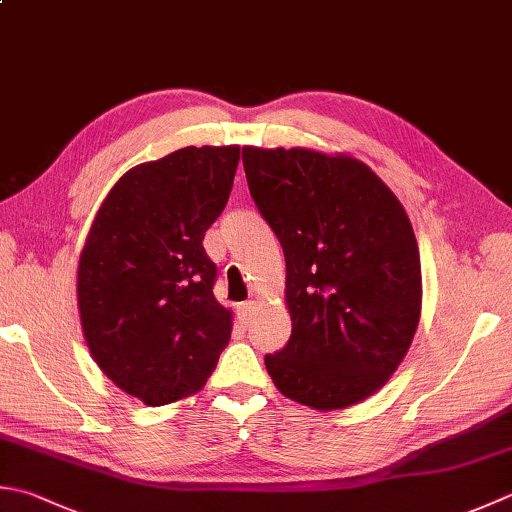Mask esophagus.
I'll return each mask as SVG.
<instances>
[{
  "mask_svg": "<svg viewBox=\"0 0 512 512\" xmlns=\"http://www.w3.org/2000/svg\"><path fill=\"white\" fill-rule=\"evenodd\" d=\"M255 308H257V304L255 302H244V304H239V315H242V322L244 324H248L250 319H253V315H255Z\"/></svg>",
  "mask_w": 512,
  "mask_h": 512,
  "instance_id": "esophagus-1",
  "label": "esophagus"
}]
</instances>
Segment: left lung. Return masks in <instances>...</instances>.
<instances>
[{"label": "left lung", "instance_id": "left-lung-1", "mask_svg": "<svg viewBox=\"0 0 512 512\" xmlns=\"http://www.w3.org/2000/svg\"><path fill=\"white\" fill-rule=\"evenodd\" d=\"M242 159L286 257L293 330L264 359L270 379L324 413L364 402L402 364L422 315V264L402 202L350 155L244 146Z\"/></svg>", "mask_w": 512, "mask_h": 512}]
</instances>
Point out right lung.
Wrapping results in <instances>:
<instances>
[{"label":"right lung","instance_id":"add662e5","mask_svg":"<svg viewBox=\"0 0 512 512\" xmlns=\"http://www.w3.org/2000/svg\"><path fill=\"white\" fill-rule=\"evenodd\" d=\"M239 146H186L117 179L77 266L84 339L102 373L146 406L202 390L233 330L202 246L222 215Z\"/></svg>","mask_w":512,"mask_h":512}]
</instances>
